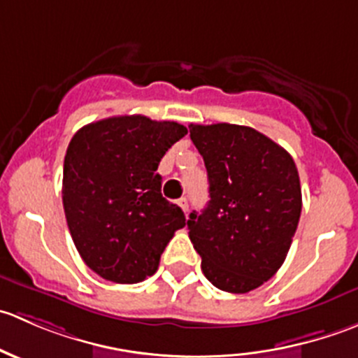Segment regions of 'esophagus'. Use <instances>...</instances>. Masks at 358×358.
<instances>
[{
    "mask_svg": "<svg viewBox=\"0 0 358 358\" xmlns=\"http://www.w3.org/2000/svg\"><path fill=\"white\" fill-rule=\"evenodd\" d=\"M178 206L183 209V213L189 211V201H187L185 197H182V199H178Z\"/></svg>",
    "mask_w": 358,
    "mask_h": 358,
    "instance_id": "obj_1",
    "label": "esophagus"
}]
</instances>
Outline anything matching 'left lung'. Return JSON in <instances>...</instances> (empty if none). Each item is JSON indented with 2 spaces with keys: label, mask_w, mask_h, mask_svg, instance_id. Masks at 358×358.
Here are the masks:
<instances>
[{
  "label": "left lung",
  "mask_w": 358,
  "mask_h": 358,
  "mask_svg": "<svg viewBox=\"0 0 358 358\" xmlns=\"http://www.w3.org/2000/svg\"><path fill=\"white\" fill-rule=\"evenodd\" d=\"M208 169L209 202L189 216L206 279L243 294L275 275L301 215L298 169L287 150L249 126L190 124Z\"/></svg>",
  "instance_id": "8db88e82"
}]
</instances>
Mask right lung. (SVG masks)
<instances>
[{"instance_id":"obj_1","label":"right lung","mask_w":358,"mask_h":358,"mask_svg":"<svg viewBox=\"0 0 358 358\" xmlns=\"http://www.w3.org/2000/svg\"><path fill=\"white\" fill-rule=\"evenodd\" d=\"M187 135L175 121L117 115L83 126L64 159L62 201L83 262L103 279L142 282L185 215L161 194L157 166Z\"/></svg>"}]
</instances>
